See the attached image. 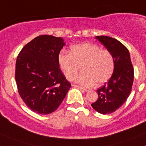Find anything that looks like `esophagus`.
I'll use <instances>...</instances> for the list:
<instances>
[{
    "instance_id": "34e87169",
    "label": "esophagus",
    "mask_w": 146,
    "mask_h": 146,
    "mask_svg": "<svg viewBox=\"0 0 146 146\" xmlns=\"http://www.w3.org/2000/svg\"><path fill=\"white\" fill-rule=\"evenodd\" d=\"M72 86H74V87H75V88H77L80 89V90H81V91H83V92H86V91H88L87 89H86V88H84L81 87V86H77V85H74V84H72Z\"/></svg>"
}]
</instances>
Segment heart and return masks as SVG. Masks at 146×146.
<instances>
[{
	"mask_svg": "<svg viewBox=\"0 0 146 146\" xmlns=\"http://www.w3.org/2000/svg\"><path fill=\"white\" fill-rule=\"evenodd\" d=\"M60 70L68 80H72L81 66L82 72L74 80L85 87L101 86L110 80L115 69L113 55L108 50L91 43L72 45L69 53L58 55Z\"/></svg>",
	"mask_w": 146,
	"mask_h": 146,
	"instance_id": "1",
	"label": "heart"
}]
</instances>
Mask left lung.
Instances as JSON below:
<instances>
[{"mask_svg": "<svg viewBox=\"0 0 146 146\" xmlns=\"http://www.w3.org/2000/svg\"><path fill=\"white\" fill-rule=\"evenodd\" d=\"M113 55L115 69L108 82L97 90L98 97L91 106L101 114H110L121 108L129 96L134 80V69L128 49L115 38L96 36Z\"/></svg>", "mask_w": 146, "mask_h": 146, "instance_id": "left-lung-1", "label": "left lung"}]
</instances>
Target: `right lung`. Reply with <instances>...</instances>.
Returning <instances> with one entry per match:
<instances>
[{
    "mask_svg": "<svg viewBox=\"0 0 146 146\" xmlns=\"http://www.w3.org/2000/svg\"><path fill=\"white\" fill-rule=\"evenodd\" d=\"M65 43L60 37L42 35L25 45L16 60L15 80L20 97L32 111L52 113L71 88L59 68Z\"/></svg>",
    "mask_w": 146,
    "mask_h": 146,
    "instance_id": "1",
    "label": "right lung"
}]
</instances>
